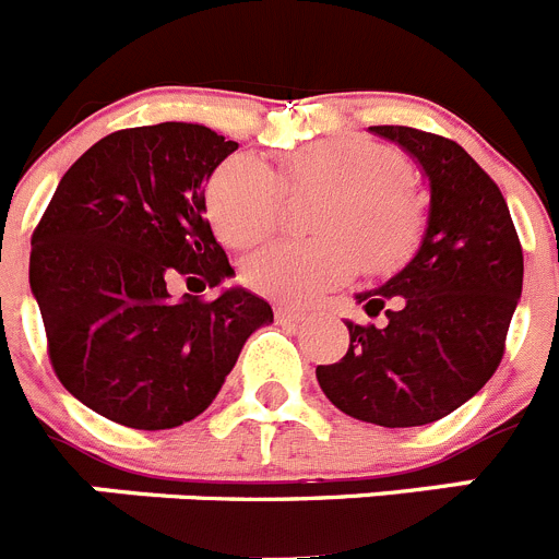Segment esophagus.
I'll list each match as a JSON object with an SVG mask.
<instances>
[{"label": "esophagus", "instance_id": "34e87169", "mask_svg": "<svg viewBox=\"0 0 559 559\" xmlns=\"http://www.w3.org/2000/svg\"><path fill=\"white\" fill-rule=\"evenodd\" d=\"M276 322H288V324L305 322V310H299V308H276Z\"/></svg>", "mask_w": 559, "mask_h": 559}]
</instances>
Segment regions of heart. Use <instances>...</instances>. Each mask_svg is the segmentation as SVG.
I'll return each mask as SVG.
<instances>
[{"label": "heart", "instance_id": "heart-1", "mask_svg": "<svg viewBox=\"0 0 559 559\" xmlns=\"http://www.w3.org/2000/svg\"><path fill=\"white\" fill-rule=\"evenodd\" d=\"M400 153L360 136H324L283 156L276 176L254 156H231L206 185V212L224 243L246 249L283 221L285 187L330 190L316 240H280L246 260V283L285 305H308L364 269L383 274L408 260L423 231V204L403 181Z\"/></svg>", "mask_w": 559, "mask_h": 559}]
</instances>
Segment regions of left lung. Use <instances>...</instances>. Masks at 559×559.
I'll use <instances>...</instances> for the list:
<instances>
[{
	"mask_svg": "<svg viewBox=\"0 0 559 559\" xmlns=\"http://www.w3.org/2000/svg\"><path fill=\"white\" fill-rule=\"evenodd\" d=\"M428 179L419 246L392 280L355 294L386 328L347 322L349 349L316 369L335 408L383 428L448 417L492 378L521 302L523 251L496 181L453 140L406 126H372Z\"/></svg>",
	"mask_w": 559,
	"mask_h": 559,
	"instance_id": "left-lung-1",
	"label": "left lung"
}]
</instances>
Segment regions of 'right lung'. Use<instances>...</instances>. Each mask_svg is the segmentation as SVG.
Returning a JSON list of instances; mask_svg holds the SVG:
<instances>
[{"label": "right lung", "instance_id": "obj_1", "mask_svg": "<svg viewBox=\"0 0 559 559\" xmlns=\"http://www.w3.org/2000/svg\"><path fill=\"white\" fill-rule=\"evenodd\" d=\"M237 151L199 122L108 133L63 173L33 231L29 290L49 360L83 406L140 431L199 417L274 310L235 276L204 218V187Z\"/></svg>", "mask_w": 559, "mask_h": 559}]
</instances>
